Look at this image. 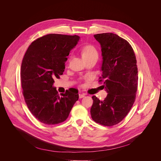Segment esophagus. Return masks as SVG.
Wrapping results in <instances>:
<instances>
[{
	"label": "esophagus",
	"mask_w": 161,
	"mask_h": 161,
	"mask_svg": "<svg viewBox=\"0 0 161 161\" xmlns=\"http://www.w3.org/2000/svg\"><path fill=\"white\" fill-rule=\"evenodd\" d=\"M79 98H82L85 97V94L84 93H79Z\"/></svg>",
	"instance_id": "34e87169"
}]
</instances>
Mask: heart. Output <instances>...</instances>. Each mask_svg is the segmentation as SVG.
Masks as SVG:
<instances>
[{
	"label": "heart",
	"mask_w": 161,
	"mask_h": 161,
	"mask_svg": "<svg viewBox=\"0 0 161 161\" xmlns=\"http://www.w3.org/2000/svg\"><path fill=\"white\" fill-rule=\"evenodd\" d=\"M81 56L84 61L98 57V52L96 48L92 45L84 46L81 51Z\"/></svg>",
	"instance_id": "b5f03b06"
}]
</instances>
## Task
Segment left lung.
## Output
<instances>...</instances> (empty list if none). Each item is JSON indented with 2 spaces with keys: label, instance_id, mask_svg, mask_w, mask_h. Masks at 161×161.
<instances>
[{
  "label": "left lung",
  "instance_id": "left-lung-1",
  "mask_svg": "<svg viewBox=\"0 0 161 161\" xmlns=\"http://www.w3.org/2000/svg\"><path fill=\"white\" fill-rule=\"evenodd\" d=\"M101 47V80L107 95L103 100L92 97V119L103 126L119 123L131 110L138 87V68L130 43L112 33L95 35Z\"/></svg>",
  "mask_w": 161,
  "mask_h": 161
}]
</instances>
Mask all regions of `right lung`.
<instances>
[{"label": "right lung", "mask_w": 161, "mask_h": 161, "mask_svg": "<svg viewBox=\"0 0 161 161\" xmlns=\"http://www.w3.org/2000/svg\"><path fill=\"white\" fill-rule=\"evenodd\" d=\"M77 35L49 34L31 43L23 57L21 81L25 101L33 115L46 125L65 121L79 99L76 89L60 97L53 86L65 69L70 51L79 42Z\"/></svg>", "instance_id": "right-lung-1"}]
</instances>
